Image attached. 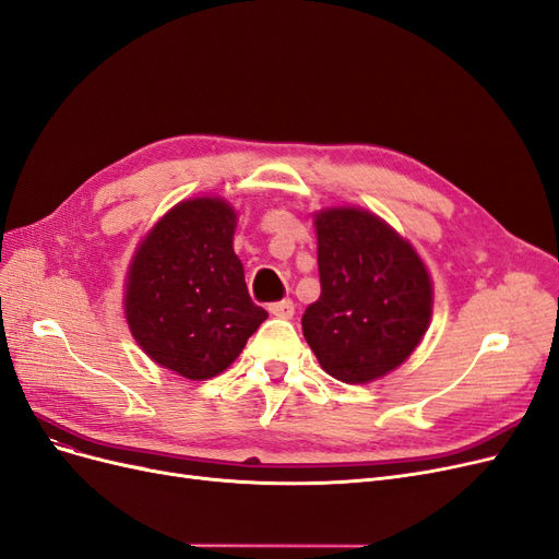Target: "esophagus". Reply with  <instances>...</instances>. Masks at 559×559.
Wrapping results in <instances>:
<instances>
[{"mask_svg":"<svg viewBox=\"0 0 559 559\" xmlns=\"http://www.w3.org/2000/svg\"><path fill=\"white\" fill-rule=\"evenodd\" d=\"M267 312H271L277 319H292L294 312H296V305H294L292 298H284V300H277V302L267 305Z\"/></svg>","mask_w":559,"mask_h":559,"instance_id":"1","label":"esophagus"}]
</instances>
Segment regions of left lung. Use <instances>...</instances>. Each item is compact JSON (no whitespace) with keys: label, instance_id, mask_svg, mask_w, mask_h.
<instances>
[{"label":"left lung","instance_id":"1","mask_svg":"<svg viewBox=\"0 0 559 559\" xmlns=\"http://www.w3.org/2000/svg\"><path fill=\"white\" fill-rule=\"evenodd\" d=\"M321 296L302 314V335L321 368L368 383L409 358L432 314V284L414 247L356 207L317 215Z\"/></svg>","mask_w":559,"mask_h":559}]
</instances>
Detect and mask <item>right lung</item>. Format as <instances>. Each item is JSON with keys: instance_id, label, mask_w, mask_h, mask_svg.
Returning a JSON list of instances; mask_svg holds the SVG:
<instances>
[{"instance_id": "obj_1", "label": "right lung", "mask_w": 559, "mask_h": 559, "mask_svg": "<svg viewBox=\"0 0 559 559\" xmlns=\"http://www.w3.org/2000/svg\"><path fill=\"white\" fill-rule=\"evenodd\" d=\"M234 230L236 210L222 199L185 201L155 224L129 267L131 335L180 377L219 374L267 319L249 298Z\"/></svg>"}]
</instances>
